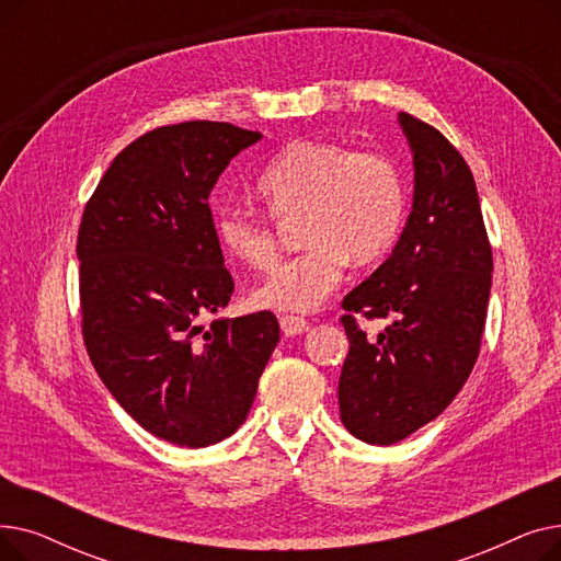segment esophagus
<instances>
[{"label":"esophagus","mask_w":561,"mask_h":561,"mask_svg":"<svg viewBox=\"0 0 561 561\" xmlns=\"http://www.w3.org/2000/svg\"><path fill=\"white\" fill-rule=\"evenodd\" d=\"M279 325H282V332L286 336H300V334H305L309 330V322L305 318L288 316V313L279 318Z\"/></svg>","instance_id":"esophagus-1"}]
</instances>
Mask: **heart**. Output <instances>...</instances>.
<instances>
[{
    "instance_id": "obj_1",
    "label": "heart",
    "mask_w": 561,
    "mask_h": 561,
    "mask_svg": "<svg viewBox=\"0 0 561 561\" xmlns=\"http://www.w3.org/2000/svg\"><path fill=\"white\" fill-rule=\"evenodd\" d=\"M256 193L275 218H300V254L282 261L254 290L261 309L309 313L325 305L347 259L370 263L396 243L404 220V188L396 165L375 152H350L339 140L300 138L265 165ZM222 250L250 268L275 259L271 218L225 206L216 216Z\"/></svg>"
}]
</instances>
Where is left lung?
<instances>
[{
	"label": "left lung",
	"mask_w": 561,
	"mask_h": 561,
	"mask_svg": "<svg viewBox=\"0 0 561 561\" xmlns=\"http://www.w3.org/2000/svg\"><path fill=\"white\" fill-rule=\"evenodd\" d=\"M398 123L414 154V204L391 256L341 305V421L373 446L414 434L461 391L480 355L493 271L468 163L419 117L400 113ZM355 312L392 325L368 342Z\"/></svg>",
	"instance_id": "1"
}]
</instances>
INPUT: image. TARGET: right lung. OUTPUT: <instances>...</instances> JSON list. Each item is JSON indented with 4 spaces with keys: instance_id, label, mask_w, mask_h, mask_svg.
<instances>
[{
    "instance_id": "1",
    "label": "right lung",
    "mask_w": 561,
    "mask_h": 561,
    "mask_svg": "<svg viewBox=\"0 0 561 561\" xmlns=\"http://www.w3.org/2000/svg\"><path fill=\"white\" fill-rule=\"evenodd\" d=\"M259 138L209 121L147 131L113 159L83 209L88 357L127 414L174 446H214L239 430L279 341L271 311L199 325L233 293L209 195Z\"/></svg>"
}]
</instances>
